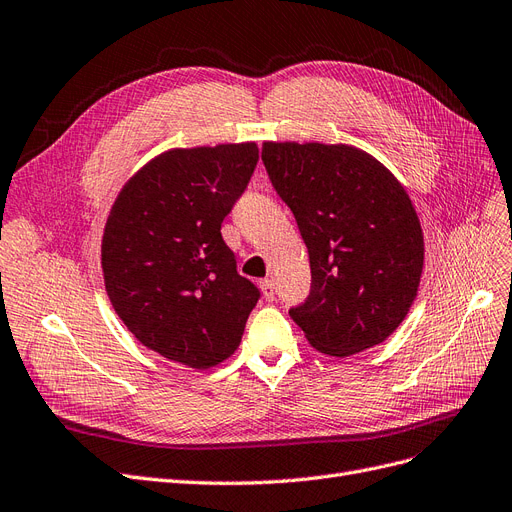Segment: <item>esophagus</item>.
<instances>
[{"label":"esophagus","instance_id":"1","mask_svg":"<svg viewBox=\"0 0 512 512\" xmlns=\"http://www.w3.org/2000/svg\"><path fill=\"white\" fill-rule=\"evenodd\" d=\"M259 289H261V293H263V297H266L268 301H272L274 299V282L270 280V278H263L261 282H259Z\"/></svg>","mask_w":512,"mask_h":512}]
</instances>
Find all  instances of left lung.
<instances>
[{
	"label": "left lung",
	"instance_id": "obj_1",
	"mask_svg": "<svg viewBox=\"0 0 512 512\" xmlns=\"http://www.w3.org/2000/svg\"><path fill=\"white\" fill-rule=\"evenodd\" d=\"M261 160L310 255V295L291 318L329 356L382 344L405 320L424 268L405 187L352 145L268 141Z\"/></svg>",
	"mask_w": 512,
	"mask_h": 512
}]
</instances>
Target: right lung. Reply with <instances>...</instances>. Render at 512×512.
<instances>
[{
    "instance_id": "right-lung-1",
    "label": "right lung",
    "mask_w": 512,
    "mask_h": 512,
    "mask_svg": "<svg viewBox=\"0 0 512 512\" xmlns=\"http://www.w3.org/2000/svg\"><path fill=\"white\" fill-rule=\"evenodd\" d=\"M255 143L170 149L118 194L101 266L113 310L143 346L194 369L238 348L259 289L236 272L221 223L251 181Z\"/></svg>"
}]
</instances>
